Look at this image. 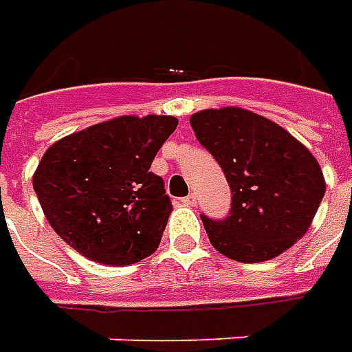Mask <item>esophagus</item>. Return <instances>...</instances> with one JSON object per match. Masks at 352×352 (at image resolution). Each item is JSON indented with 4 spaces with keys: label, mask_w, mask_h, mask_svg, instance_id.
<instances>
[{
    "label": "esophagus",
    "mask_w": 352,
    "mask_h": 352,
    "mask_svg": "<svg viewBox=\"0 0 352 352\" xmlns=\"http://www.w3.org/2000/svg\"><path fill=\"white\" fill-rule=\"evenodd\" d=\"M184 206H196V194H188L186 198H183Z\"/></svg>",
    "instance_id": "1"
}]
</instances>
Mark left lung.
<instances>
[{"instance_id": "1", "label": "left lung", "mask_w": 352, "mask_h": 352, "mask_svg": "<svg viewBox=\"0 0 352 352\" xmlns=\"http://www.w3.org/2000/svg\"><path fill=\"white\" fill-rule=\"evenodd\" d=\"M190 125L232 192L227 219L201 217L211 245L228 259L261 263L303 238L326 192L320 166L303 142L238 107L200 110Z\"/></svg>"}]
</instances>
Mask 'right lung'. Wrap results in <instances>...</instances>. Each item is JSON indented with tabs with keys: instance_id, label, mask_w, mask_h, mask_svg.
Instances as JSON below:
<instances>
[{
	"instance_id": "1",
	"label": "right lung",
	"mask_w": 352,
	"mask_h": 352,
	"mask_svg": "<svg viewBox=\"0 0 352 352\" xmlns=\"http://www.w3.org/2000/svg\"><path fill=\"white\" fill-rule=\"evenodd\" d=\"M177 124L175 116H120L53 142L32 183L56 234L104 265L156 252L173 206L151 166Z\"/></svg>"
}]
</instances>
